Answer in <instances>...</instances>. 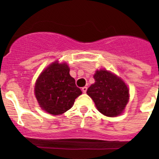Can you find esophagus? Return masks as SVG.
I'll list each match as a JSON object with an SVG mask.
<instances>
[{
  "mask_svg": "<svg viewBox=\"0 0 159 159\" xmlns=\"http://www.w3.org/2000/svg\"><path fill=\"white\" fill-rule=\"evenodd\" d=\"M87 90H88V88H87V87H83L82 88V91L84 93H86Z\"/></svg>",
  "mask_w": 159,
  "mask_h": 159,
  "instance_id": "34e87169",
  "label": "esophagus"
}]
</instances>
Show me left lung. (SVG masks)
I'll return each mask as SVG.
<instances>
[{"instance_id": "1", "label": "left lung", "mask_w": 159, "mask_h": 159, "mask_svg": "<svg viewBox=\"0 0 159 159\" xmlns=\"http://www.w3.org/2000/svg\"><path fill=\"white\" fill-rule=\"evenodd\" d=\"M95 84L88 88L87 94L95 102L99 112L115 117L123 112L129 100V90L121 79L106 70L94 75Z\"/></svg>"}]
</instances>
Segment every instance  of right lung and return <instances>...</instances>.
Wrapping results in <instances>:
<instances>
[{
  "mask_svg": "<svg viewBox=\"0 0 159 159\" xmlns=\"http://www.w3.org/2000/svg\"><path fill=\"white\" fill-rule=\"evenodd\" d=\"M65 63H52L38 77L35 95L43 110L58 116L64 113L74 104L75 99L82 94L75 85V79L70 75Z\"/></svg>",
  "mask_w": 159,
  "mask_h": 159,
  "instance_id": "add662e5",
  "label": "right lung"
}]
</instances>
